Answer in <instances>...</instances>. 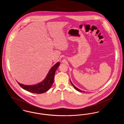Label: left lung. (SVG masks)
Returning a JSON list of instances; mask_svg holds the SVG:
<instances>
[{"label": "left lung", "mask_w": 124, "mask_h": 124, "mask_svg": "<svg viewBox=\"0 0 124 124\" xmlns=\"http://www.w3.org/2000/svg\"><path fill=\"white\" fill-rule=\"evenodd\" d=\"M70 81H71V85H72V86H73V87H74V88L75 89H76V90H77V91H78V92H84V91H81V90H79V89H78V88H77V87H76V86H74V85H73V84H72V82H71V80H70Z\"/></svg>", "instance_id": "8db88e82"}]
</instances>
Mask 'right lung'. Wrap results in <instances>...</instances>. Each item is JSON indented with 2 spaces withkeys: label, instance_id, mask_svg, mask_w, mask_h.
I'll return each mask as SVG.
<instances>
[{
  "label": "right lung",
  "instance_id": "add662e5",
  "mask_svg": "<svg viewBox=\"0 0 124 124\" xmlns=\"http://www.w3.org/2000/svg\"><path fill=\"white\" fill-rule=\"evenodd\" d=\"M60 63L58 62L53 66L49 71L46 78L41 83L33 85H26L18 83L22 88L29 92L38 94L43 93L47 91L53 84L55 73Z\"/></svg>",
  "mask_w": 124,
  "mask_h": 124
}]
</instances>
